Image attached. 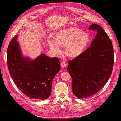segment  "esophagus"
Wrapping results in <instances>:
<instances>
[{"mask_svg":"<svg viewBox=\"0 0 121 121\" xmlns=\"http://www.w3.org/2000/svg\"><path fill=\"white\" fill-rule=\"evenodd\" d=\"M61 65L63 68H65L66 66V64L65 62H62L61 63Z\"/></svg>","mask_w":121,"mask_h":121,"instance_id":"34e87169","label":"esophagus"}]
</instances>
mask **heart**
<instances>
[{"instance_id": "1", "label": "heart", "mask_w": 121, "mask_h": 121, "mask_svg": "<svg viewBox=\"0 0 121 121\" xmlns=\"http://www.w3.org/2000/svg\"><path fill=\"white\" fill-rule=\"evenodd\" d=\"M56 40H48L50 49L55 54L61 52V46H65L66 55L71 57H76L82 54L90 42L89 34L83 32L76 27L62 30L56 34Z\"/></svg>"}]
</instances>
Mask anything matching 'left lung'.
I'll use <instances>...</instances> for the list:
<instances>
[{
  "instance_id": "1",
  "label": "left lung",
  "mask_w": 121,
  "mask_h": 121,
  "mask_svg": "<svg viewBox=\"0 0 121 121\" xmlns=\"http://www.w3.org/2000/svg\"><path fill=\"white\" fill-rule=\"evenodd\" d=\"M89 30L97 31L90 47L69 61L67 68L72 79L73 93L79 99L98 92L107 82L113 69V48L109 36L96 24L91 25Z\"/></svg>"
}]
</instances>
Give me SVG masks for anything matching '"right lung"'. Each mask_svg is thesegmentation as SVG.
I'll use <instances>...</instances> for the list:
<instances>
[{
  "label": "right lung",
  "instance_id": "obj_1",
  "mask_svg": "<svg viewBox=\"0 0 121 121\" xmlns=\"http://www.w3.org/2000/svg\"><path fill=\"white\" fill-rule=\"evenodd\" d=\"M15 35L7 49L8 69L14 82L26 96L45 99L50 95L52 81L61 67L58 59L42 54L33 60L24 57Z\"/></svg>",
  "mask_w": 121,
  "mask_h": 121
}]
</instances>
